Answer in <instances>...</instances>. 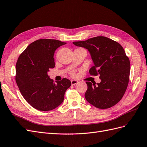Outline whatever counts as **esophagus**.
<instances>
[{
  "label": "esophagus",
  "instance_id": "obj_1",
  "mask_svg": "<svg viewBox=\"0 0 147 147\" xmlns=\"http://www.w3.org/2000/svg\"><path fill=\"white\" fill-rule=\"evenodd\" d=\"M78 83L77 80H71V84H72V85H75V84H77Z\"/></svg>",
  "mask_w": 147,
  "mask_h": 147
}]
</instances>
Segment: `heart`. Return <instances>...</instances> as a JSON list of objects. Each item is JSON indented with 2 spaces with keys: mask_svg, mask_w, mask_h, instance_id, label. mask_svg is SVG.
<instances>
[{
  "mask_svg": "<svg viewBox=\"0 0 147 147\" xmlns=\"http://www.w3.org/2000/svg\"><path fill=\"white\" fill-rule=\"evenodd\" d=\"M70 75H72V76L74 77V76H75V75H76V71H75V70H71L70 72Z\"/></svg>",
  "mask_w": 147,
  "mask_h": 147,
  "instance_id": "obj_1",
  "label": "heart"
}]
</instances>
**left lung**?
<instances>
[{
	"instance_id": "obj_1",
	"label": "left lung",
	"mask_w": 147,
	"mask_h": 147,
	"mask_svg": "<svg viewBox=\"0 0 147 147\" xmlns=\"http://www.w3.org/2000/svg\"><path fill=\"white\" fill-rule=\"evenodd\" d=\"M73 43L88 49L94 64L89 72L93 76L100 75L101 82L97 85L94 82H86V100L100 109L116 105L123 97L129 81L130 61L122 46L103 36Z\"/></svg>"
}]
</instances>
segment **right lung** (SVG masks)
<instances>
[{
	"label": "right lung",
	"instance_id": "1",
	"mask_svg": "<svg viewBox=\"0 0 147 147\" xmlns=\"http://www.w3.org/2000/svg\"><path fill=\"white\" fill-rule=\"evenodd\" d=\"M65 43L54 39H39L29 45L18 59L17 85L24 99L38 110L56 109L63 102L65 92L71 86L67 78L55 83L47 73L55 67V51Z\"/></svg>",
	"mask_w": 147,
	"mask_h": 147
}]
</instances>
